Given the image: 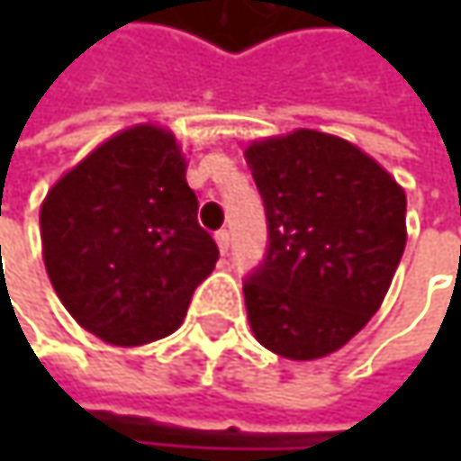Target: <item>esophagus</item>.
<instances>
[{
	"instance_id": "1",
	"label": "esophagus",
	"mask_w": 461,
	"mask_h": 461,
	"mask_svg": "<svg viewBox=\"0 0 461 461\" xmlns=\"http://www.w3.org/2000/svg\"><path fill=\"white\" fill-rule=\"evenodd\" d=\"M216 242H219V250H221V253H227V250H230V231L227 230L216 231Z\"/></svg>"
}]
</instances>
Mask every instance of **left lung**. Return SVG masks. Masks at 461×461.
<instances>
[{
    "label": "left lung",
    "mask_w": 461,
    "mask_h": 461,
    "mask_svg": "<svg viewBox=\"0 0 461 461\" xmlns=\"http://www.w3.org/2000/svg\"><path fill=\"white\" fill-rule=\"evenodd\" d=\"M267 213L242 280L253 336L291 360L344 347L379 310L406 248V194L357 146L318 131L248 146Z\"/></svg>",
    "instance_id": "1"
}]
</instances>
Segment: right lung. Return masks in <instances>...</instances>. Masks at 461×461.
I'll list each match as a JSON object with an SVG mask.
<instances>
[{
	"instance_id": "right-lung-1",
	"label": "right lung",
	"mask_w": 461,
	"mask_h": 461,
	"mask_svg": "<svg viewBox=\"0 0 461 461\" xmlns=\"http://www.w3.org/2000/svg\"><path fill=\"white\" fill-rule=\"evenodd\" d=\"M50 283L71 318L109 344L173 333L219 261L176 139L131 128L68 170L42 203Z\"/></svg>"
}]
</instances>
